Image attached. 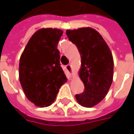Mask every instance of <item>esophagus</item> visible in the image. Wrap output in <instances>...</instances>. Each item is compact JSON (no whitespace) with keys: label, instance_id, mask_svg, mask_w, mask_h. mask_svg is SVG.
Segmentation results:
<instances>
[{"label":"esophagus","instance_id":"34e87169","mask_svg":"<svg viewBox=\"0 0 134 134\" xmlns=\"http://www.w3.org/2000/svg\"><path fill=\"white\" fill-rule=\"evenodd\" d=\"M66 69H67V70H68V71L70 72V76L72 77V75H73V71H72V65H70V64H67V65H66Z\"/></svg>","mask_w":134,"mask_h":134}]
</instances>
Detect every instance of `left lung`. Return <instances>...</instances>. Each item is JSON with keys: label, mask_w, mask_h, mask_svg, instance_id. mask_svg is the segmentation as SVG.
Returning <instances> with one entry per match:
<instances>
[{"label": "left lung", "mask_w": 134, "mask_h": 134, "mask_svg": "<svg viewBox=\"0 0 134 134\" xmlns=\"http://www.w3.org/2000/svg\"><path fill=\"white\" fill-rule=\"evenodd\" d=\"M66 35L77 46L82 60L79 75L85 91L75 97L82 107H92L105 97L111 85L112 54L102 35L92 27L67 30Z\"/></svg>", "instance_id": "8db88e82"}]
</instances>
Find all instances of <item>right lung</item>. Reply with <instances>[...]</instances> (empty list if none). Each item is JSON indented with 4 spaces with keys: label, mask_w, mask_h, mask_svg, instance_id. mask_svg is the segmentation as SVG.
I'll return each mask as SVG.
<instances>
[{
    "label": "right lung",
    "mask_w": 134,
    "mask_h": 134,
    "mask_svg": "<svg viewBox=\"0 0 134 134\" xmlns=\"http://www.w3.org/2000/svg\"><path fill=\"white\" fill-rule=\"evenodd\" d=\"M63 31L42 28L32 35L19 63V79L26 97L35 106L54 102L59 88L67 82L60 66L57 44Z\"/></svg>",
    "instance_id": "1"
}]
</instances>
